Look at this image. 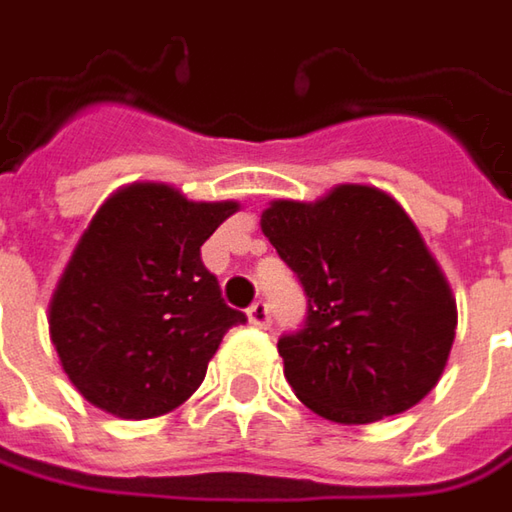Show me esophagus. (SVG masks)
I'll return each mask as SVG.
<instances>
[{
	"label": "esophagus",
	"mask_w": 512,
	"mask_h": 512,
	"mask_svg": "<svg viewBox=\"0 0 512 512\" xmlns=\"http://www.w3.org/2000/svg\"><path fill=\"white\" fill-rule=\"evenodd\" d=\"M246 318H249V323L257 326V329H266V326H269V303H263V300L252 303L249 312H246Z\"/></svg>",
	"instance_id": "esophagus-1"
}]
</instances>
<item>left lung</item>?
I'll return each mask as SVG.
<instances>
[{"instance_id": "1", "label": "left lung", "mask_w": 512, "mask_h": 512, "mask_svg": "<svg viewBox=\"0 0 512 512\" xmlns=\"http://www.w3.org/2000/svg\"><path fill=\"white\" fill-rule=\"evenodd\" d=\"M260 229L309 300L306 326L278 341L283 375L309 410L372 424L441 381L456 298L392 194L341 183L315 203L272 200Z\"/></svg>"}]
</instances>
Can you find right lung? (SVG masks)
Wrapping results in <instances>:
<instances>
[{
  "label": "right lung",
  "mask_w": 512,
  "mask_h": 512,
  "mask_svg": "<svg viewBox=\"0 0 512 512\" xmlns=\"http://www.w3.org/2000/svg\"><path fill=\"white\" fill-rule=\"evenodd\" d=\"M237 209L168 183H131L97 209L48 303L62 372L88 404L143 421L197 392L223 335L246 321L200 260Z\"/></svg>",
  "instance_id": "1"
}]
</instances>
